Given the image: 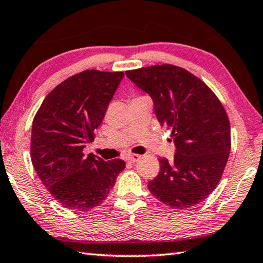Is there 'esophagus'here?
Instances as JSON below:
<instances>
[{"label":"esophagus","instance_id":"obj_1","mask_svg":"<svg viewBox=\"0 0 263 263\" xmlns=\"http://www.w3.org/2000/svg\"><path fill=\"white\" fill-rule=\"evenodd\" d=\"M139 158H140V155H136V154H133V155H128V156L126 157V162H128V163H135V162L138 161Z\"/></svg>","mask_w":263,"mask_h":263}]
</instances>
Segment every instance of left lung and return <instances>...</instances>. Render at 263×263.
I'll use <instances>...</instances> for the list:
<instances>
[{
    "mask_svg": "<svg viewBox=\"0 0 263 263\" xmlns=\"http://www.w3.org/2000/svg\"><path fill=\"white\" fill-rule=\"evenodd\" d=\"M153 99L158 122L172 131L173 161L159 158L161 170L148 189L163 204L187 209L210 196L230 152V123L212 90L188 70L164 64L125 71Z\"/></svg>",
    "mask_w": 263,
    "mask_h": 263,
    "instance_id": "left-lung-1",
    "label": "left lung"
}]
</instances>
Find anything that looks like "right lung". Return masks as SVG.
Wrapping results in <instances>:
<instances>
[{
    "instance_id": "1",
    "label": "right lung",
    "mask_w": 263,
    "mask_h": 263,
    "mask_svg": "<svg viewBox=\"0 0 263 263\" xmlns=\"http://www.w3.org/2000/svg\"><path fill=\"white\" fill-rule=\"evenodd\" d=\"M123 71L84 70L45 97L32 125L30 157L48 192L64 208L89 211L104 202L125 168L122 159L85 156L86 142L104 120Z\"/></svg>"
}]
</instances>
